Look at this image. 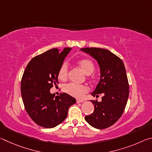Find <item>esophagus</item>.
I'll list each match as a JSON object with an SVG mask.
<instances>
[{"label":"esophagus","instance_id":"34e87169","mask_svg":"<svg viewBox=\"0 0 152 152\" xmlns=\"http://www.w3.org/2000/svg\"><path fill=\"white\" fill-rule=\"evenodd\" d=\"M84 102L83 100H77L76 101L77 103H81V102Z\"/></svg>","mask_w":152,"mask_h":152}]
</instances>
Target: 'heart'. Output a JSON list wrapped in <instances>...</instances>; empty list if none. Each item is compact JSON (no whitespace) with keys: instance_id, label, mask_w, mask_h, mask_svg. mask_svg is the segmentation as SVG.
Returning <instances> with one entry per match:
<instances>
[{"instance_id":"b5f03b06","label":"heart","mask_w":152,"mask_h":152,"mask_svg":"<svg viewBox=\"0 0 152 152\" xmlns=\"http://www.w3.org/2000/svg\"><path fill=\"white\" fill-rule=\"evenodd\" d=\"M78 65L81 70L86 75H91L94 70L93 62L88 59H81L78 61ZM68 77V66L66 64L61 65L58 72V78L61 80H66ZM63 91L66 93L75 98H81L84 93L88 91L87 87L84 85H77L75 84L70 83L64 86Z\"/></svg>"}]
</instances>
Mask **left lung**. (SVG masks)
<instances>
[{"mask_svg": "<svg viewBox=\"0 0 152 152\" xmlns=\"http://www.w3.org/2000/svg\"><path fill=\"white\" fill-rule=\"evenodd\" d=\"M96 60L100 68V80L91 95L103 94L102 101H91L94 110L85 117L94 128L102 129L115 124L121 117L129 97V83L123 61L106 49L81 48Z\"/></svg>", "mask_w": 152, "mask_h": 152, "instance_id": "8db88e82", "label": "left lung"}]
</instances>
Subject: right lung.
<instances>
[{
    "label": "right lung",
    "mask_w": 152,
    "mask_h": 152,
    "mask_svg": "<svg viewBox=\"0 0 152 152\" xmlns=\"http://www.w3.org/2000/svg\"><path fill=\"white\" fill-rule=\"evenodd\" d=\"M72 50L53 48L35 56L25 68L22 77L20 92L28 115L36 124L44 128H53L68 116V109L76 102L70 95L63 92L55 96L50 89L57 86L58 72Z\"/></svg>",
    "instance_id": "right-lung-1"
}]
</instances>
